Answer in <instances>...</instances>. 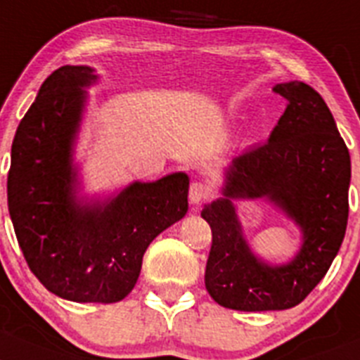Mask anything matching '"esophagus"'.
<instances>
[{"mask_svg": "<svg viewBox=\"0 0 360 360\" xmlns=\"http://www.w3.org/2000/svg\"><path fill=\"white\" fill-rule=\"evenodd\" d=\"M209 196H210V191L205 184H202V182L191 184V187H189L191 203L198 205V203H202V202H205V200H209Z\"/></svg>", "mask_w": 360, "mask_h": 360, "instance_id": "esophagus-1", "label": "esophagus"}]
</instances>
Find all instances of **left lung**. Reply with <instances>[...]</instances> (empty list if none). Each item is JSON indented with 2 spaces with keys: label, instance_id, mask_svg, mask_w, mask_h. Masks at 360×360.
Masks as SVG:
<instances>
[{
  "label": "left lung",
  "instance_id": "1",
  "mask_svg": "<svg viewBox=\"0 0 360 360\" xmlns=\"http://www.w3.org/2000/svg\"><path fill=\"white\" fill-rule=\"evenodd\" d=\"M288 108L268 143L240 153L226 171L217 202L202 210L212 230L205 288L236 311H283L298 305L326 275L348 223L350 153L332 112L311 85L278 84ZM230 197H268L302 229L300 253L285 266L259 261L245 245Z\"/></svg>",
  "mask_w": 360,
  "mask_h": 360
}]
</instances>
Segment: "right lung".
<instances>
[{
  "label": "right lung",
  "instance_id": "obj_1",
  "mask_svg": "<svg viewBox=\"0 0 360 360\" xmlns=\"http://www.w3.org/2000/svg\"><path fill=\"white\" fill-rule=\"evenodd\" d=\"M87 65H62L44 80L12 143L6 196L26 264L53 295L80 303L123 300L158 233L187 212L189 178L135 182L105 205H78L72 143L84 110Z\"/></svg>",
  "mask_w": 360,
  "mask_h": 360
}]
</instances>
